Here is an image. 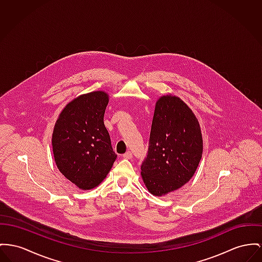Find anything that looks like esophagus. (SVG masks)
Here are the masks:
<instances>
[{
  "label": "esophagus",
  "instance_id": "esophagus-1",
  "mask_svg": "<svg viewBox=\"0 0 262 262\" xmlns=\"http://www.w3.org/2000/svg\"><path fill=\"white\" fill-rule=\"evenodd\" d=\"M122 157L124 158V159H132V153L130 152V151H128V152H126L125 154H123Z\"/></svg>",
  "mask_w": 262,
  "mask_h": 262
}]
</instances>
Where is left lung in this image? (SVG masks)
<instances>
[{
	"mask_svg": "<svg viewBox=\"0 0 262 262\" xmlns=\"http://www.w3.org/2000/svg\"><path fill=\"white\" fill-rule=\"evenodd\" d=\"M203 138L192 109L171 94L155 106L148 154L141 174L148 191L161 196L180 189L192 178L202 159Z\"/></svg>",
	"mask_w": 262,
	"mask_h": 262,
	"instance_id": "obj_1",
	"label": "left lung"
}]
</instances>
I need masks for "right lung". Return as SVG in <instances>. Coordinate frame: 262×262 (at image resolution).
<instances>
[{
  "label": "right lung",
  "instance_id": "add662e5",
  "mask_svg": "<svg viewBox=\"0 0 262 262\" xmlns=\"http://www.w3.org/2000/svg\"><path fill=\"white\" fill-rule=\"evenodd\" d=\"M108 101L104 91L82 94L63 108L53 128L55 164L81 190L97 187L117 158L103 122Z\"/></svg>",
  "mask_w": 262,
  "mask_h": 262
}]
</instances>
